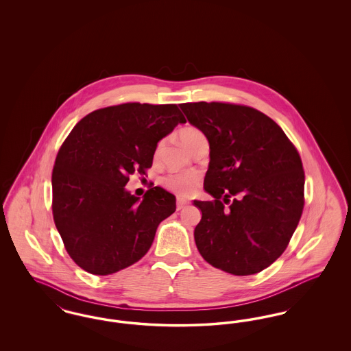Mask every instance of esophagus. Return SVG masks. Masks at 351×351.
<instances>
[{
  "label": "esophagus",
  "instance_id": "1",
  "mask_svg": "<svg viewBox=\"0 0 351 351\" xmlns=\"http://www.w3.org/2000/svg\"><path fill=\"white\" fill-rule=\"evenodd\" d=\"M185 206H186V202H185L184 200H182V199H179L178 202H176V209H178V210H182V209H184Z\"/></svg>",
  "mask_w": 351,
  "mask_h": 351
}]
</instances>
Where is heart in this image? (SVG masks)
<instances>
[{"label": "heart", "instance_id": "obj_1", "mask_svg": "<svg viewBox=\"0 0 351 351\" xmlns=\"http://www.w3.org/2000/svg\"><path fill=\"white\" fill-rule=\"evenodd\" d=\"M202 136L200 130L195 129V128H185L180 133L179 138L182 141L184 146L191 150L193 142L196 139H199ZM163 147V143L160 142L155 150V158H158L160 155V151ZM165 185L169 188L171 191H173L176 195L186 197L189 196L200 184V175L197 172H185V173H171L163 179Z\"/></svg>", "mask_w": 351, "mask_h": 351}]
</instances>
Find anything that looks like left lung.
Masks as SVG:
<instances>
[{
  "mask_svg": "<svg viewBox=\"0 0 351 351\" xmlns=\"http://www.w3.org/2000/svg\"><path fill=\"white\" fill-rule=\"evenodd\" d=\"M180 108L209 142L204 189L213 201H193L201 256L213 267L246 276L271 266L287 249L304 208L300 155L282 128L262 112L225 102ZM234 202L228 210L220 201Z\"/></svg>",
  "mask_w": 351,
  "mask_h": 351,
  "instance_id": "left-lung-1",
  "label": "left lung"
}]
</instances>
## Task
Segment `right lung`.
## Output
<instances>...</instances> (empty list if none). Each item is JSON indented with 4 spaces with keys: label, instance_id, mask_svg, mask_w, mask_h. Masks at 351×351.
I'll return each mask as SVG.
<instances>
[{
    "label": "right lung",
    "instance_id": "obj_1",
    "mask_svg": "<svg viewBox=\"0 0 351 351\" xmlns=\"http://www.w3.org/2000/svg\"><path fill=\"white\" fill-rule=\"evenodd\" d=\"M185 123L178 105L128 102L89 113L72 129L52 171V215L73 262L110 275L138 262L176 210L160 186L143 199L125 185L152 166L158 142Z\"/></svg>",
    "mask_w": 351,
    "mask_h": 351
}]
</instances>
